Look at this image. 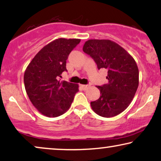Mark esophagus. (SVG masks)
<instances>
[{
  "label": "esophagus",
  "mask_w": 161,
  "mask_h": 161,
  "mask_svg": "<svg viewBox=\"0 0 161 161\" xmlns=\"http://www.w3.org/2000/svg\"><path fill=\"white\" fill-rule=\"evenodd\" d=\"M81 87L84 90H87L88 87H89V85H81Z\"/></svg>",
  "instance_id": "esophagus-1"
}]
</instances>
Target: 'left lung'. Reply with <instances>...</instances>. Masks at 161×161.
<instances>
[{"label": "left lung", "mask_w": 161, "mask_h": 161, "mask_svg": "<svg viewBox=\"0 0 161 161\" xmlns=\"http://www.w3.org/2000/svg\"><path fill=\"white\" fill-rule=\"evenodd\" d=\"M83 51L91 56L98 69H108V84L98 86L101 96L90 103L92 109L103 117H112L125 110L139 86V69L133 58L116 42L90 39Z\"/></svg>", "instance_id": "8db88e82"}]
</instances>
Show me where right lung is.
<instances>
[{
    "label": "right lung",
    "instance_id": "right-lung-1",
    "mask_svg": "<svg viewBox=\"0 0 161 161\" xmlns=\"http://www.w3.org/2000/svg\"><path fill=\"white\" fill-rule=\"evenodd\" d=\"M81 42L60 38L44 46L31 61L24 74L25 87L35 108L44 116L56 117L69 109L79 85L59 80L66 70L70 53Z\"/></svg>",
    "mask_w": 161,
    "mask_h": 161
}]
</instances>
